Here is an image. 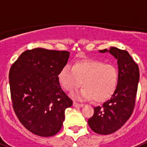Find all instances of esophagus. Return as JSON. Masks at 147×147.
Masks as SVG:
<instances>
[{
	"label": "esophagus",
	"instance_id": "esophagus-1",
	"mask_svg": "<svg viewBox=\"0 0 147 147\" xmlns=\"http://www.w3.org/2000/svg\"><path fill=\"white\" fill-rule=\"evenodd\" d=\"M73 105H74V107H82L83 106H84V104L83 103H77V102H74L73 103Z\"/></svg>",
	"mask_w": 147,
	"mask_h": 147
}]
</instances>
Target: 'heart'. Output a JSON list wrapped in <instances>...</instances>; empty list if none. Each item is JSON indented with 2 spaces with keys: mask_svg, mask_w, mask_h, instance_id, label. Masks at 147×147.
I'll use <instances>...</instances> for the list:
<instances>
[{
  "mask_svg": "<svg viewBox=\"0 0 147 147\" xmlns=\"http://www.w3.org/2000/svg\"><path fill=\"white\" fill-rule=\"evenodd\" d=\"M120 74L115 64L97 59H83L76 61L72 67L65 65L58 74V80L63 89L73 92L84 88L77 97L94 99L100 103L110 99L117 90Z\"/></svg>",
  "mask_w": 147,
  "mask_h": 147,
  "instance_id": "1",
  "label": "heart"
}]
</instances>
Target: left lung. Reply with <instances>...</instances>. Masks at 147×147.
<instances>
[{
    "mask_svg": "<svg viewBox=\"0 0 147 147\" xmlns=\"http://www.w3.org/2000/svg\"><path fill=\"white\" fill-rule=\"evenodd\" d=\"M109 51L117 60L120 74L117 90L109 100L101 107H94L93 117L88 120L90 129L96 134L107 135L121 128L129 120L136 104V96L140 79L137 63L129 53L117 47L99 51Z\"/></svg>",
    "mask_w": 147,
    "mask_h": 147,
    "instance_id": "left-lung-1",
    "label": "left lung"
}]
</instances>
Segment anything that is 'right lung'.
<instances>
[{
  "mask_svg": "<svg viewBox=\"0 0 147 147\" xmlns=\"http://www.w3.org/2000/svg\"><path fill=\"white\" fill-rule=\"evenodd\" d=\"M70 52L44 48L27 50L12 64L9 84L13 111L24 127L40 136L60 131L64 111L72 100L61 88L58 74Z\"/></svg>",
  "mask_w": 147,
  "mask_h": 147,
  "instance_id": "add662e5",
  "label": "right lung"
}]
</instances>
